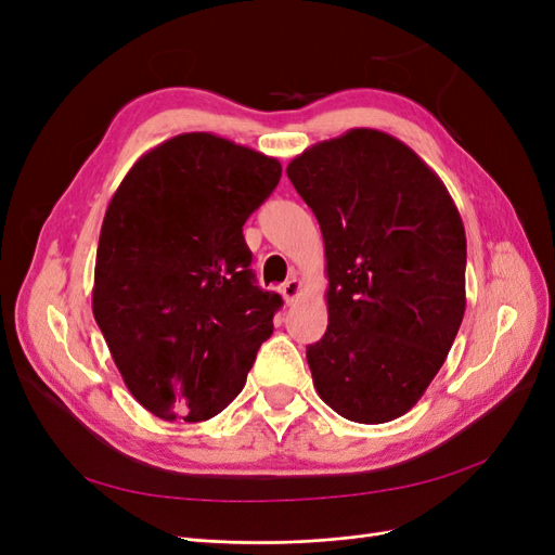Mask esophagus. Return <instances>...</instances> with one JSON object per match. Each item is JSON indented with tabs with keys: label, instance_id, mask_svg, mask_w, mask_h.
<instances>
[{
	"label": "esophagus",
	"instance_id": "34e87169",
	"mask_svg": "<svg viewBox=\"0 0 555 555\" xmlns=\"http://www.w3.org/2000/svg\"><path fill=\"white\" fill-rule=\"evenodd\" d=\"M280 292H282V298L287 300V304H294V300L300 296V292H304V284H300L298 278H292V280L282 284Z\"/></svg>",
	"mask_w": 555,
	"mask_h": 555
}]
</instances>
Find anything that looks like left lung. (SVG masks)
<instances>
[{"instance_id": "1", "label": "left lung", "mask_w": 555, "mask_h": 555, "mask_svg": "<svg viewBox=\"0 0 555 555\" xmlns=\"http://www.w3.org/2000/svg\"><path fill=\"white\" fill-rule=\"evenodd\" d=\"M287 176L324 236L328 328L306 357L314 389L357 424L410 412L465 312V229L412 147L349 129L294 157Z\"/></svg>"}]
</instances>
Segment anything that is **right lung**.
I'll use <instances>...</instances> for the list:
<instances>
[{"mask_svg":"<svg viewBox=\"0 0 555 555\" xmlns=\"http://www.w3.org/2000/svg\"><path fill=\"white\" fill-rule=\"evenodd\" d=\"M275 157L206 131L131 166L99 233L92 312L127 389L164 422L236 398L282 298L249 271L243 224L278 188Z\"/></svg>","mask_w":555,"mask_h":555,"instance_id":"right-lung-1","label":"right lung"}]
</instances>
